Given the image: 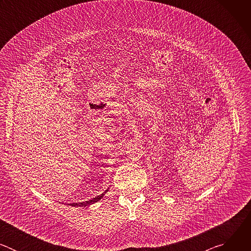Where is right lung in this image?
I'll return each mask as SVG.
<instances>
[{"mask_svg": "<svg viewBox=\"0 0 251 251\" xmlns=\"http://www.w3.org/2000/svg\"><path fill=\"white\" fill-rule=\"evenodd\" d=\"M106 192H107V191H105V193H106ZM105 193L101 194L100 196H98V197H96V198H94V199H92V200H90V201H83V202H79V203H70V205H75V206H85V205L94 203V202L100 201L101 198H103V196L105 195Z\"/></svg>", "mask_w": 251, "mask_h": 251, "instance_id": "obj_1", "label": "right lung"}]
</instances>
